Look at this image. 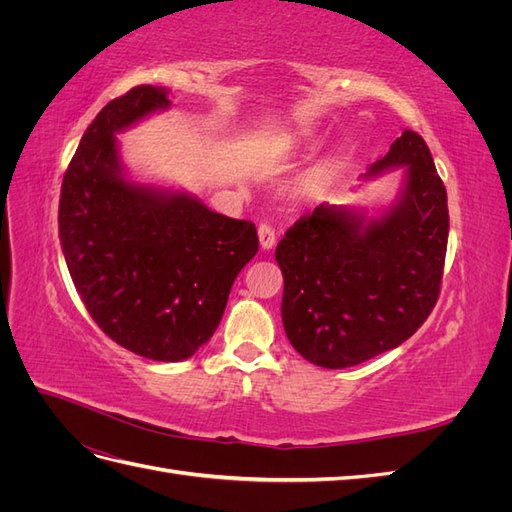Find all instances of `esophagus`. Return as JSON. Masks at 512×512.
<instances>
[{"instance_id": "34e87169", "label": "esophagus", "mask_w": 512, "mask_h": 512, "mask_svg": "<svg viewBox=\"0 0 512 512\" xmlns=\"http://www.w3.org/2000/svg\"><path fill=\"white\" fill-rule=\"evenodd\" d=\"M258 239H260L262 250H271V247L275 245V228L267 222L260 224L258 226Z\"/></svg>"}]
</instances>
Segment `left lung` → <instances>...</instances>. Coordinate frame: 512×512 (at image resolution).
Masks as SVG:
<instances>
[{
  "mask_svg": "<svg viewBox=\"0 0 512 512\" xmlns=\"http://www.w3.org/2000/svg\"><path fill=\"white\" fill-rule=\"evenodd\" d=\"M395 168L401 188L389 207L367 215L322 203L277 243L282 322L309 363L344 369L397 348L438 301L448 207L421 134L404 130L365 179Z\"/></svg>",
  "mask_w": 512,
  "mask_h": 512,
  "instance_id": "1",
  "label": "left lung"
}]
</instances>
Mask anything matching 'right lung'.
<instances>
[{
  "mask_svg": "<svg viewBox=\"0 0 512 512\" xmlns=\"http://www.w3.org/2000/svg\"><path fill=\"white\" fill-rule=\"evenodd\" d=\"M168 106V89L141 85L89 123L61 183L59 241L98 327L138 356L177 363L218 329L258 235L188 192L130 179L117 134Z\"/></svg>",
  "mask_w": 512,
  "mask_h": 512,
  "instance_id": "add662e5",
  "label": "right lung"
}]
</instances>
